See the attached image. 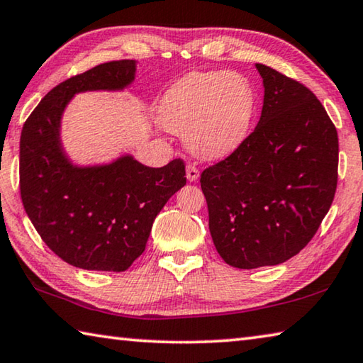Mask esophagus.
<instances>
[{
    "mask_svg": "<svg viewBox=\"0 0 363 363\" xmlns=\"http://www.w3.org/2000/svg\"><path fill=\"white\" fill-rule=\"evenodd\" d=\"M186 174H187V181H189V182H195V181L200 177V171L196 169L195 164L190 163V164H187Z\"/></svg>",
    "mask_w": 363,
    "mask_h": 363,
    "instance_id": "34e87169",
    "label": "esophagus"
}]
</instances>
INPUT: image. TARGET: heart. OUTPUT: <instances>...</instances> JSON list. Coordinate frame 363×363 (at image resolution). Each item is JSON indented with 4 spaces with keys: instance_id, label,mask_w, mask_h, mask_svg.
Returning a JSON list of instances; mask_svg holds the SVG:
<instances>
[{
    "instance_id": "b5f03b06",
    "label": "heart",
    "mask_w": 363,
    "mask_h": 363,
    "mask_svg": "<svg viewBox=\"0 0 363 363\" xmlns=\"http://www.w3.org/2000/svg\"><path fill=\"white\" fill-rule=\"evenodd\" d=\"M255 93L247 78L229 72H192L174 83L160 104V120L186 136L189 150L203 160L230 155L247 139Z\"/></svg>"
}]
</instances>
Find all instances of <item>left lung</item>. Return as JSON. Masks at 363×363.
Masks as SVG:
<instances>
[{"mask_svg":"<svg viewBox=\"0 0 363 363\" xmlns=\"http://www.w3.org/2000/svg\"><path fill=\"white\" fill-rule=\"evenodd\" d=\"M261 118L200 177L210 232L229 266H275L298 255L328 213L337 182V133L311 89L256 64Z\"/></svg>","mask_w":363,"mask_h":363,"instance_id":"1","label":"left lung"}]
</instances>
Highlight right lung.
Here are the masks:
<instances>
[{
	"label": "right lung",
	"instance_id": "1",
	"mask_svg": "<svg viewBox=\"0 0 363 363\" xmlns=\"http://www.w3.org/2000/svg\"><path fill=\"white\" fill-rule=\"evenodd\" d=\"M136 67L113 60L65 79L22 128L23 208L49 250L79 269L126 270L144 253L157 214L186 186L182 160L149 168L125 153L110 163L75 164L64 149L60 128L73 97L130 88Z\"/></svg>",
	"mask_w": 363,
	"mask_h": 363
}]
</instances>
